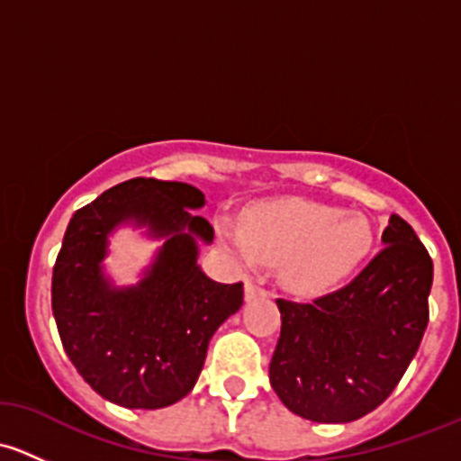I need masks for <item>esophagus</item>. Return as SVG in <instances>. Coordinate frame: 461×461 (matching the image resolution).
<instances>
[{
	"label": "esophagus",
	"mask_w": 461,
	"mask_h": 461,
	"mask_svg": "<svg viewBox=\"0 0 461 461\" xmlns=\"http://www.w3.org/2000/svg\"><path fill=\"white\" fill-rule=\"evenodd\" d=\"M267 296V290L263 285H258L257 281H248L245 283V299L252 301V299H263Z\"/></svg>",
	"instance_id": "34e87169"
}]
</instances>
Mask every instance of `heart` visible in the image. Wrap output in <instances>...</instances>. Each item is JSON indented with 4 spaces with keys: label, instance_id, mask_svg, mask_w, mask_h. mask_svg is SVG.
Returning <instances> with one entry per match:
<instances>
[{
    "label": "heart",
    "instance_id": "1",
    "mask_svg": "<svg viewBox=\"0 0 461 461\" xmlns=\"http://www.w3.org/2000/svg\"><path fill=\"white\" fill-rule=\"evenodd\" d=\"M216 230L243 263H281L283 283L296 294L339 285L373 248L364 216L305 201L257 204L245 213V225L221 216Z\"/></svg>",
    "mask_w": 461,
    "mask_h": 461
}]
</instances>
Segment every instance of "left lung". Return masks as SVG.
I'll list each match as a JSON object with an SVG mask.
<instances>
[{"label": "left lung", "mask_w": 461, "mask_h": 461, "mask_svg": "<svg viewBox=\"0 0 461 461\" xmlns=\"http://www.w3.org/2000/svg\"><path fill=\"white\" fill-rule=\"evenodd\" d=\"M385 248L348 285L310 303L276 299L281 337L269 384L287 411L346 424L390 397L429 325L432 258L393 213Z\"/></svg>", "instance_id": "obj_1"}]
</instances>
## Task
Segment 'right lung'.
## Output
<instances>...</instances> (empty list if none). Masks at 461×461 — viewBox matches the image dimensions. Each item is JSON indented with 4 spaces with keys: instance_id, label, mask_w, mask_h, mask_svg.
<instances>
[{
    "instance_id": "1",
    "label": "right lung",
    "mask_w": 461,
    "mask_h": 461,
    "mask_svg": "<svg viewBox=\"0 0 461 461\" xmlns=\"http://www.w3.org/2000/svg\"><path fill=\"white\" fill-rule=\"evenodd\" d=\"M204 204L187 183L131 178L73 213L53 265L50 305L77 373L100 397L124 408H165L196 385L209 339L243 305V283H216L196 265V240L213 227L189 209ZM122 220L167 240L136 288L101 276L105 234Z\"/></svg>"
}]
</instances>
